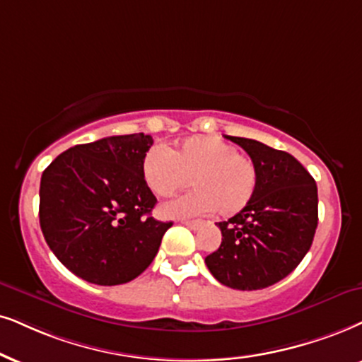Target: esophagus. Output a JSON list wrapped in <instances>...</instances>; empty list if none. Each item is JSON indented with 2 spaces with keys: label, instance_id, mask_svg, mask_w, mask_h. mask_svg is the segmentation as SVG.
Wrapping results in <instances>:
<instances>
[{
  "label": "esophagus",
  "instance_id": "esophagus-1",
  "mask_svg": "<svg viewBox=\"0 0 362 362\" xmlns=\"http://www.w3.org/2000/svg\"><path fill=\"white\" fill-rule=\"evenodd\" d=\"M182 223H184V226H187V227H190L192 230H197V228H200L204 226L202 221H182Z\"/></svg>",
  "mask_w": 362,
  "mask_h": 362
}]
</instances>
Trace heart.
I'll use <instances>...</instances> for the list:
<instances>
[{"instance_id":"obj_1","label":"heart","mask_w":362,"mask_h":362,"mask_svg":"<svg viewBox=\"0 0 362 362\" xmlns=\"http://www.w3.org/2000/svg\"><path fill=\"white\" fill-rule=\"evenodd\" d=\"M141 173L153 194L170 197L192 180L194 190L162 205L167 217H192L217 209L234 215L254 200L259 168L250 157L217 136H192L180 147H153L145 153Z\"/></svg>"}]
</instances>
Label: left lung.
<instances>
[{
  "label": "left lung",
  "instance_id": "left-lung-1",
  "mask_svg": "<svg viewBox=\"0 0 362 362\" xmlns=\"http://www.w3.org/2000/svg\"><path fill=\"white\" fill-rule=\"evenodd\" d=\"M259 168V187L244 210L217 226L222 244L205 257L223 286L257 291L294 271L308 254L317 227V185L291 153L252 139L226 136Z\"/></svg>",
  "mask_w": 362,
  "mask_h": 362
}]
</instances>
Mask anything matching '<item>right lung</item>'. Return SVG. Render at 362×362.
I'll list each match as a JSON object with an SVG mask.
<instances>
[{
	"instance_id": "1",
	"label": "right lung",
	"mask_w": 362,
	"mask_h": 362,
	"mask_svg": "<svg viewBox=\"0 0 362 362\" xmlns=\"http://www.w3.org/2000/svg\"><path fill=\"white\" fill-rule=\"evenodd\" d=\"M153 139L117 135L75 145L45 168L40 226L68 271L86 282L118 286L152 264L172 222L152 217L157 199L141 173Z\"/></svg>"
}]
</instances>
